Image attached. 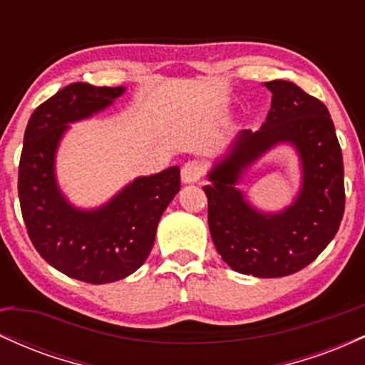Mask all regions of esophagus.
<instances>
[{
    "instance_id": "34e87169",
    "label": "esophagus",
    "mask_w": 365,
    "mask_h": 365,
    "mask_svg": "<svg viewBox=\"0 0 365 365\" xmlns=\"http://www.w3.org/2000/svg\"><path fill=\"white\" fill-rule=\"evenodd\" d=\"M202 177V165L199 161H188L182 168V182L195 183Z\"/></svg>"
}]
</instances>
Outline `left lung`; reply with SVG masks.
<instances>
[{"instance_id":"left-lung-1","label":"left lung","mask_w":365,"mask_h":365,"mask_svg":"<svg viewBox=\"0 0 365 365\" xmlns=\"http://www.w3.org/2000/svg\"><path fill=\"white\" fill-rule=\"evenodd\" d=\"M271 110L257 132L242 130L212 163L204 185L221 259L242 274L282 278L311 264L336 235L345 211L343 158L328 108L288 81L264 83ZM278 145L299 156L301 187L290 207L267 213L237 188L250 165Z\"/></svg>"}]
</instances>
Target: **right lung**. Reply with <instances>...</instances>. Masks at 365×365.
<instances>
[{"mask_svg": "<svg viewBox=\"0 0 365 365\" xmlns=\"http://www.w3.org/2000/svg\"><path fill=\"white\" fill-rule=\"evenodd\" d=\"M125 87L75 82L32 113L19 166L22 216L36 250L70 278L103 284L123 279L145 262L158 223L180 190V168L137 177L98 207H77L56 178V154L70 123L92 118Z\"/></svg>", "mask_w": 365, "mask_h": 365, "instance_id": "add662e5", "label": "right lung"}]
</instances>
